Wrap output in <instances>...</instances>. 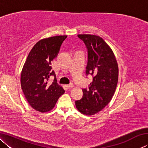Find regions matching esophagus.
<instances>
[{"mask_svg":"<svg viewBox=\"0 0 148 148\" xmlns=\"http://www.w3.org/2000/svg\"><path fill=\"white\" fill-rule=\"evenodd\" d=\"M66 87H68V88H69V89H72V87H74V85L72 84H70L69 85H66Z\"/></svg>","mask_w":148,"mask_h":148,"instance_id":"obj_1","label":"esophagus"}]
</instances>
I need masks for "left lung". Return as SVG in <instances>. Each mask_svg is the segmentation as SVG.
<instances>
[{
  "instance_id": "obj_1",
  "label": "left lung",
  "mask_w": 148,
  "mask_h": 148,
  "mask_svg": "<svg viewBox=\"0 0 148 148\" xmlns=\"http://www.w3.org/2000/svg\"><path fill=\"white\" fill-rule=\"evenodd\" d=\"M77 36L87 49L86 74L94 77L89 90L83 89V98L75 104L80 113L92 116L111 101L118 81V65L111 47L101 37L92 34H77Z\"/></svg>"
}]
</instances>
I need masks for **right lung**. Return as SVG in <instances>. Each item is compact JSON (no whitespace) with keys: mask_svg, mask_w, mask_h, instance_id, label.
Segmentation results:
<instances>
[{"mask_svg":"<svg viewBox=\"0 0 148 148\" xmlns=\"http://www.w3.org/2000/svg\"><path fill=\"white\" fill-rule=\"evenodd\" d=\"M67 36H56L44 38L34 45L29 53L21 74V86L23 94L32 108L45 113L53 109L64 90L54 79L47 85L51 71V62L58 54L60 47Z\"/></svg>","mask_w":148,"mask_h":148,"instance_id":"right-lung-1","label":"right lung"}]
</instances>
